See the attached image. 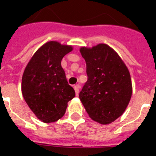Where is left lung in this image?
Instances as JSON below:
<instances>
[{
    "mask_svg": "<svg viewBox=\"0 0 156 156\" xmlns=\"http://www.w3.org/2000/svg\"><path fill=\"white\" fill-rule=\"evenodd\" d=\"M73 50L71 46L56 41L41 46L27 65L22 79V93L26 103L43 123L60 119L75 97L74 89L67 81L61 62Z\"/></svg>",
    "mask_w": 156,
    "mask_h": 156,
    "instance_id": "left-lung-1",
    "label": "left lung"
}]
</instances>
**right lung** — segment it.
<instances>
[{
	"mask_svg": "<svg viewBox=\"0 0 156 156\" xmlns=\"http://www.w3.org/2000/svg\"><path fill=\"white\" fill-rule=\"evenodd\" d=\"M80 51L86 62L88 80L79 98L93 120L110 124L124 114L130 101V76L108 45L83 48Z\"/></svg>",
	"mask_w": 156,
	"mask_h": 156,
	"instance_id": "obj_1",
	"label": "right lung"
}]
</instances>
